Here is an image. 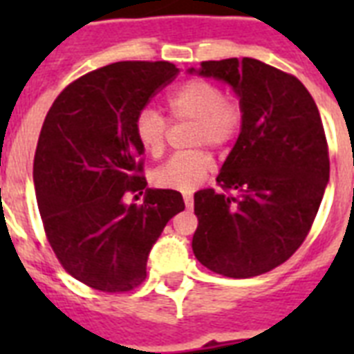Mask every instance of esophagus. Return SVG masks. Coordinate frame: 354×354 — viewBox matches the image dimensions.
I'll list each match as a JSON object with an SVG mask.
<instances>
[{"instance_id": "obj_1", "label": "esophagus", "mask_w": 354, "mask_h": 354, "mask_svg": "<svg viewBox=\"0 0 354 354\" xmlns=\"http://www.w3.org/2000/svg\"><path fill=\"white\" fill-rule=\"evenodd\" d=\"M183 202H185V207H187V209H191L194 204V198L191 196V194H185V196H183Z\"/></svg>"}]
</instances>
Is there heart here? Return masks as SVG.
I'll list each match as a JSON object with an SVG mask.
<instances>
[{
  "instance_id": "b5f03b06",
  "label": "heart",
  "mask_w": 354,
  "mask_h": 354,
  "mask_svg": "<svg viewBox=\"0 0 354 354\" xmlns=\"http://www.w3.org/2000/svg\"><path fill=\"white\" fill-rule=\"evenodd\" d=\"M167 110L174 122H194L191 147L209 145L224 150L239 138L244 124L241 101L227 95L209 79L185 80L167 99ZM133 132L147 154H163L169 138V121L152 108H143L136 115ZM215 169V161L207 150L198 149L172 156L152 172V182L161 189L193 193Z\"/></svg>"
}]
</instances>
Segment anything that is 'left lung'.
<instances>
[{
    "label": "left lung",
    "instance_id": "obj_1",
    "mask_svg": "<svg viewBox=\"0 0 354 354\" xmlns=\"http://www.w3.org/2000/svg\"><path fill=\"white\" fill-rule=\"evenodd\" d=\"M193 73L194 69H189ZM241 99L244 124L222 165V191L194 193L193 252L215 274H266L307 239L329 182V147L313 95L255 58L200 62Z\"/></svg>",
    "mask_w": 354,
    "mask_h": 354
}]
</instances>
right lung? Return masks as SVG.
<instances>
[{
    "label": "right lung",
    "instance_id": "1",
    "mask_svg": "<svg viewBox=\"0 0 354 354\" xmlns=\"http://www.w3.org/2000/svg\"><path fill=\"white\" fill-rule=\"evenodd\" d=\"M171 62L128 60L82 75L55 99L35 154V187L53 252L75 279L101 292L133 290L147 277L150 248L185 209L172 189H147L133 121L176 79Z\"/></svg>",
    "mask_w": 354,
    "mask_h": 354
}]
</instances>
